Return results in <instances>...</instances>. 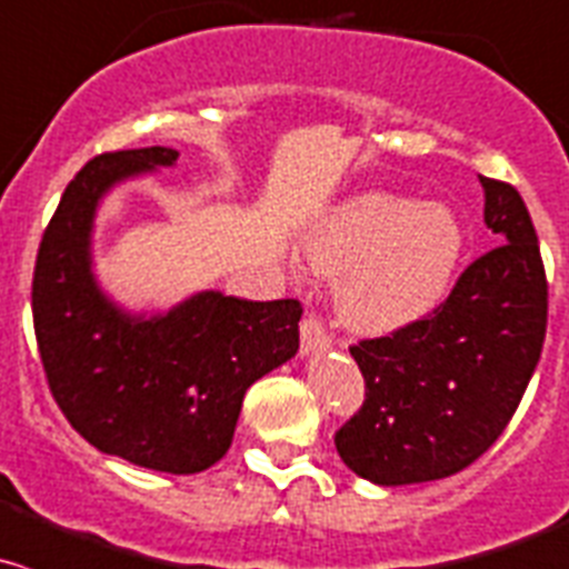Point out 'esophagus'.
Returning a JSON list of instances; mask_svg holds the SVG:
<instances>
[{
  "mask_svg": "<svg viewBox=\"0 0 569 569\" xmlns=\"http://www.w3.org/2000/svg\"><path fill=\"white\" fill-rule=\"evenodd\" d=\"M300 339H302V350L313 352V350H325L330 347V336L325 330V325L319 322L317 317H306L300 322Z\"/></svg>",
  "mask_w": 569,
  "mask_h": 569,
  "instance_id": "esophagus-1",
  "label": "esophagus"
}]
</instances>
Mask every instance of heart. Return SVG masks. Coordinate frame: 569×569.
<instances>
[{
    "instance_id": "heart-1",
    "label": "heart",
    "mask_w": 569,
    "mask_h": 569,
    "mask_svg": "<svg viewBox=\"0 0 569 569\" xmlns=\"http://www.w3.org/2000/svg\"><path fill=\"white\" fill-rule=\"evenodd\" d=\"M308 267L336 279V311L361 333L419 322L453 289L465 228L439 202L363 191L330 208L306 236Z\"/></svg>"
}]
</instances>
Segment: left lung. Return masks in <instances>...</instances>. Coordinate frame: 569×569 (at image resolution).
<instances>
[{"label":"left lung","mask_w":569,"mask_h":569,"mask_svg":"<svg viewBox=\"0 0 569 569\" xmlns=\"http://www.w3.org/2000/svg\"><path fill=\"white\" fill-rule=\"evenodd\" d=\"M498 247L472 261L419 322L350 347L363 406L336 450L378 487L439 481L487 453L515 417L542 352L548 280L520 191L481 178Z\"/></svg>","instance_id":"1"}]
</instances>
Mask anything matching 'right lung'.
Wrapping results in <instances>:
<instances>
[{
  "instance_id": "obj_1",
  "label": "right lung",
  "mask_w": 569,
  "mask_h": 569,
  "mask_svg": "<svg viewBox=\"0 0 569 569\" xmlns=\"http://www.w3.org/2000/svg\"><path fill=\"white\" fill-rule=\"evenodd\" d=\"M178 156L169 147L104 152L74 174L38 247L32 325L54 402L86 442L147 470L191 476L228 453L244 391L295 358L302 306L200 291L147 317L99 289V200Z\"/></svg>"
}]
</instances>
